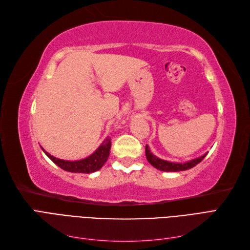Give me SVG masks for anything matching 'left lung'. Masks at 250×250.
<instances>
[{
  "instance_id": "8db88e82",
  "label": "left lung",
  "mask_w": 250,
  "mask_h": 250,
  "mask_svg": "<svg viewBox=\"0 0 250 250\" xmlns=\"http://www.w3.org/2000/svg\"><path fill=\"white\" fill-rule=\"evenodd\" d=\"M145 152H146V157H147L148 162L157 170L165 171V172H178V171H186V170L191 169V168L195 167L196 165H198L208 154V152H207L203 155H201L200 157L194 158V160L186 162V163H172V162L162 160V158H158L157 156H155L150 151L148 145H146Z\"/></svg>"
}]
</instances>
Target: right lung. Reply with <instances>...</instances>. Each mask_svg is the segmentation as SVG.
<instances>
[{"label":"right lung","mask_w":250,"mask_h":250,"mask_svg":"<svg viewBox=\"0 0 250 250\" xmlns=\"http://www.w3.org/2000/svg\"><path fill=\"white\" fill-rule=\"evenodd\" d=\"M110 147H111V139L106 138L93 154H90L89 156L79 161L60 160V158L52 156L42 148V149L53 163L56 164L58 167H60L64 171L73 172V173H93L100 170L103 167V165L106 163L109 156Z\"/></svg>","instance_id":"1"}]
</instances>
